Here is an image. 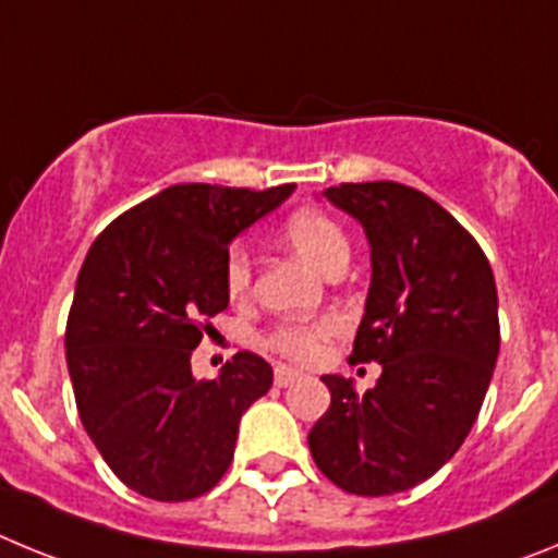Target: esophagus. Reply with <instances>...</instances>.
<instances>
[{"instance_id": "esophagus-1", "label": "esophagus", "mask_w": 558, "mask_h": 558, "mask_svg": "<svg viewBox=\"0 0 558 558\" xmlns=\"http://www.w3.org/2000/svg\"><path fill=\"white\" fill-rule=\"evenodd\" d=\"M295 379H302V372H295V368H290V366H276V372H274L276 386L288 388V386H293Z\"/></svg>"}]
</instances>
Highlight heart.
<instances>
[{"instance_id":"1","label":"heart","mask_w":558,"mask_h":558,"mask_svg":"<svg viewBox=\"0 0 558 558\" xmlns=\"http://www.w3.org/2000/svg\"><path fill=\"white\" fill-rule=\"evenodd\" d=\"M284 236L290 240L299 254L307 259L313 268L327 270L329 265L349 256L347 234L332 218L322 211H295L293 218L284 223ZM251 282V254L245 245H231L226 256V288L231 295H243ZM343 329L338 318H322L310 324H282L270 332L268 343L279 354L299 363H313L324 354L329 340Z\"/></svg>"}]
</instances>
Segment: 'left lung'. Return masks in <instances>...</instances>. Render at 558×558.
I'll use <instances>...</instances> for the list:
<instances>
[{
    "instance_id": "8db88e82",
    "label": "left lung",
    "mask_w": 558,
    "mask_h": 558,
    "mask_svg": "<svg viewBox=\"0 0 558 558\" xmlns=\"http://www.w3.org/2000/svg\"><path fill=\"white\" fill-rule=\"evenodd\" d=\"M366 231L372 284L352 357L377 386L324 374L332 402L310 430L318 470L352 495H397L436 475L475 425L500 352L495 274L472 234L397 181L329 186Z\"/></svg>"
}]
</instances>
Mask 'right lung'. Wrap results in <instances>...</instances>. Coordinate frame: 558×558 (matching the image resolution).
Instances as JSON below:
<instances>
[{
    "label": "right lung",
    "mask_w": 558,
    "mask_h": 558,
    "mask_svg": "<svg viewBox=\"0 0 558 558\" xmlns=\"http://www.w3.org/2000/svg\"><path fill=\"white\" fill-rule=\"evenodd\" d=\"M293 190L167 186L88 248L69 310L66 366L83 427L128 489L192 500L229 470L240 418L274 386V368L236 352L215 379H195L190 357L229 307L231 240Z\"/></svg>",
    "instance_id": "add662e5"
}]
</instances>
